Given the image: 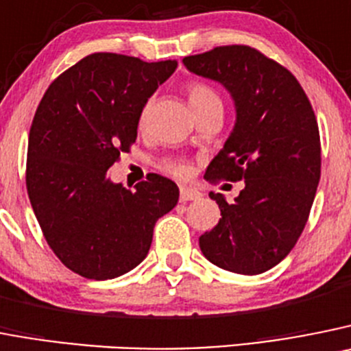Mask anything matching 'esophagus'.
<instances>
[{
	"instance_id": "34e87169",
	"label": "esophagus",
	"mask_w": 351,
	"mask_h": 351,
	"mask_svg": "<svg viewBox=\"0 0 351 351\" xmlns=\"http://www.w3.org/2000/svg\"><path fill=\"white\" fill-rule=\"evenodd\" d=\"M200 197H202V193L198 191V189L188 188V186H182V188H181V195H179V200H181L182 204H186V202L198 200V198H200Z\"/></svg>"
}]
</instances>
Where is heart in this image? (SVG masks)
Listing matches in <instances>:
<instances>
[{"label":"heart","instance_id":"1","mask_svg":"<svg viewBox=\"0 0 351 351\" xmlns=\"http://www.w3.org/2000/svg\"><path fill=\"white\" fill-rule=\"evenodd\" d=\"M188 101L193 111L210 108V106H223L219 95L215 94L214 90L208 85H205V83H191L188 86ZM144 117H146V109L141 112V123L144 121ZM163 170L181 179L188 178L189 173H191L189 165L182 162V160H169V162L163 163Z\"/></svg>","mask_w":351,"mask_h":351}]
</instances>
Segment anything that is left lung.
Instances as JSON below:
<instances>
[{
  "label": "left lung",
  "mask_w": 351,
  "mask_h": 351,
  "mask_svg": "<svg viewBox=\"0 0 351 351\" xmlns=\"http://www.w3.org/2000/svg\"><path fill=\"white\" fill-rule=\"evenodd\" d=\"M186 69L230 92L237 120L205 178L242 181L221 208L219 223L200 237L212 265L259 275L287 256L304 230L320 181V136L300 82L275 60L245 45L217 47L182 59Z\"/></svg>",
  "instance_id": "left-lung-1"
}]
</instances>
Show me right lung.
Returning a JSON list of instances; mask_svg holds the SVG:
<instances>
[{"instance_id": "1", "label": "right lung", "mask_w": 351, "mask_h": 351, "mask_svg": "<svg viewBox=\"0 0 351 351\" xmlns=\"http://www.w3.org/2000/svg\"><path fill=\"white\" fill-rule=\"evenodd\" d=\"M176 67L178 60L92 53L64 71L38 106L29 200L50 249L85 278H117L141 265L156 221L178 205V184L163 176L151 173L130 191L108 173L136 143L147 99Z\"/></svg>"}]
</instances>
